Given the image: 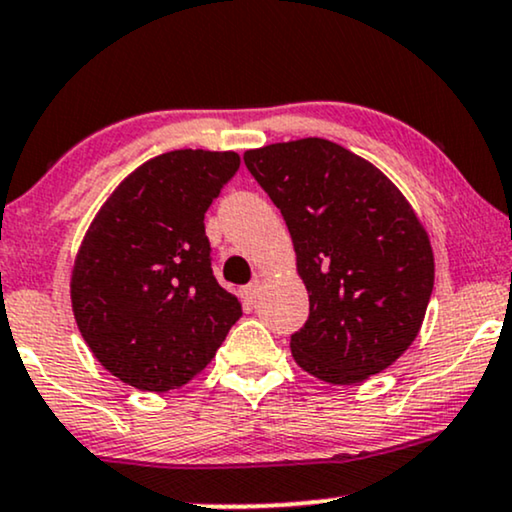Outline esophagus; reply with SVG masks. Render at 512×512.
I'll use <instances>...</instances> for the list:
<instances>
[{
    "mask_svg": "<svg viewBox=\"0 0 512 512\" xmlns=\"http://www.w3.org/2000/svg\"><path fill=\"white\" fill-rule=\"evenodd\" d=\"M257 295H260V281H257V278H255V281L248 283V286L243 288V297H245V300H248V302H255Z\"/></svg>",
    "mask_w": 512,
    "mask_h": 512,
    "instance_id": "obj_1",
    "label": "esophagus"
}]
</instances>
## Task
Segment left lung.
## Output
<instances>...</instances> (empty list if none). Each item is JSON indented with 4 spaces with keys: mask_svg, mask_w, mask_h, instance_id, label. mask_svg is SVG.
I'll use <instances>...</instances> for the list:
<instances>
[{
    "mask_svg": "<svg viewBox=\"0 0 512 512\" xmlns=\"http://www.w3.org/2000/svg\"><path fill=\"white\" fill-rule=\"evenodd\" d=\"M293 238L309 319L290 335L297 366L333 385L392 366L423 326L435 257L423 224L378 167L328 139L245 151Z\"/></svg>",
    "mask_w": 512,
    "mask_h": 512,
    "instance_id": "left-lung-1",
    "label": "left lung"
}]
</instances>
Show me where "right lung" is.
<instances>
[{"mask_svg":"<svg viewBox=\"0 0 512 512\" xmlns=\"http://www.w3.org/2000/svg\"><path fill=\"white\" fill-rule=\"evenodd\" d=\"M238 165L234 151L155 155L89 224L70 300L84 342L122 383L177 390L210 364L241 319L238 297L212 274L203 222Z\"/></svg>","mask_w":512,"mask_h":512,"instance_id":"obj_1","label":"right lung"}]
</instances>
